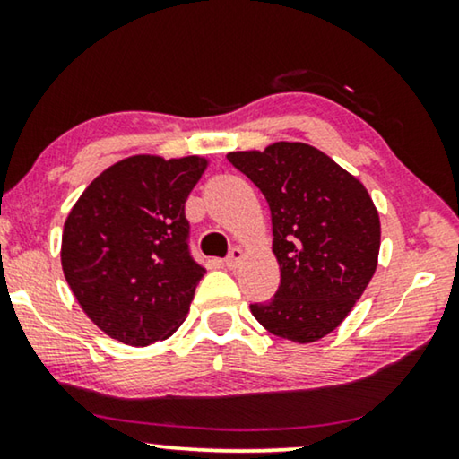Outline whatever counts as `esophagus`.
<instances>
[{
  "label": "esophagus",
  "instance_id": "esophagus-1",
  "mask_svg": "<svg viewBox=\"0 0 459 459\" xmlns=\"http://www.w3.org/2000/svg\"><path fill=\"white\" fill-rule=\"evenodd\" d=\"M244 256H247V255H244L242 248H231L230 256H228V259H225V265H228L230 269H236L244 261Z\"/></svg>",
  "mask_w": 459,
  "mask_h": 459
}]
</instances>
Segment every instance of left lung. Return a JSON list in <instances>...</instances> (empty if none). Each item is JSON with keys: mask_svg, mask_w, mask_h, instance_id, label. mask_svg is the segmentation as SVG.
I'll use <instances>...</instances> for the list:
<instances>
[{"mask_svg": "<svg viewBox=\"0 0 459 459\" xmlns=\"http://www.w3.org/2000/svg\"><path fill=\"white\" fill-rule=\"evenodd\" d=\"M228 160L272 211L280 288L250 305L263 328L292 342H316L342 324L378 265L380 217L357 178L322 150L275 142L230 152Z\"/></svg>", "mask_w": 459, "mask_h": 459, "instance_id": "1", "label": "left lung"}]
</instances>
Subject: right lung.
<instances>
[{
    "mask_svg": "<svg viewBox=\"0 0 459 459\" xmlns=\"http://www.w3.org/2000/svg\"><path fill=\"white\" fill-rule=\"evenodd\" d=\"M206 165L203 156H129L68 212L62 272L85 316L115 341L148 347L184 324L204 275L187 248L186 200Z\"/></svg>",
    "mask_w": 459,
    "mask_h": 459,
    "instance_id": "right-lung-1",
    "label": "right lung"
}]
</instances>
